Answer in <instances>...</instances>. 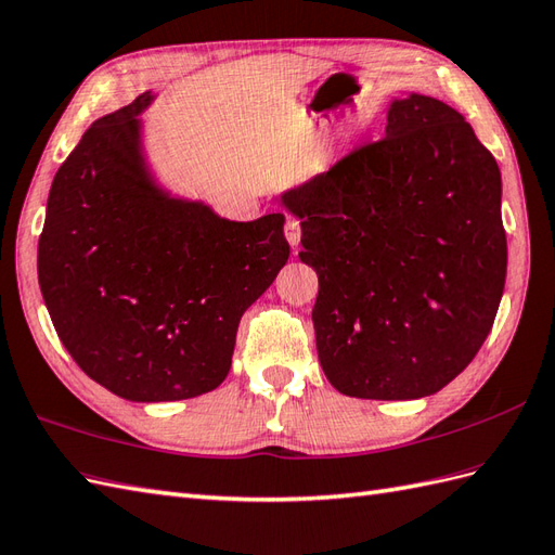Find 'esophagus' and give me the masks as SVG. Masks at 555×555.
Masks as SVG:
<instances>
[{
	"label": "esophagus",
	"mask_w": 555,
	"mask_h": 555,
	"mask_svg": "<svg viewBox=\"0 0 555 555\" xmlns=\"http://www.w3.org/2000/svg\"><path fill=\"white\" fill-rule=\"evenodd\" d=\"M283 234H286V241L291 243L293 248L298 246V243H300V236H302L298 219H295V217H288V219H286V227H283Z\"/></svg>",
	"instance_id": "1"
}]
</instances>
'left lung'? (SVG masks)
Listing matches in <instances>:
<instances>
[{"instance_id": "8db88e82", "label": "left lung", "mask_w": 555, "mask_h": 555, "mask_svg": "<svg viewBox=\"0 0 555 555\" xmlns=\"http://www.w3.org/2000/svg\"><path fill=\"white\" fill-rule=\"evenodd\" d=\"M300 219V260L328 383L359 399L442 390L478 354L506 283L501 172L463 115L433 96L392 99L385 137L281 193Z\"/></svg>"}]
</instances>
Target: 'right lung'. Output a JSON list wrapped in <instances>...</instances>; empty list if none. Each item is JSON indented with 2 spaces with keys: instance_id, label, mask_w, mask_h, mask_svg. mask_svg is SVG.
<instances>
[{
  "instance_id": "1",
  "label": "right lung",
  "mask_w": 555,
  "mask_h": 555,
  "mask_svg": "<svg viewBox=\"0 0 555 555\" xmlns=\"http://www.w3.org/2000/svg\"><path fill=\"white\" fill-rule=\"evenodd\" d=\"M153 99L92 122L59 167L37 276L89 378L130 402H177L227 378L238 321L291 246L283 212L231 222L158 184L139 118Z\"/></svg>"
}]
</instances>
